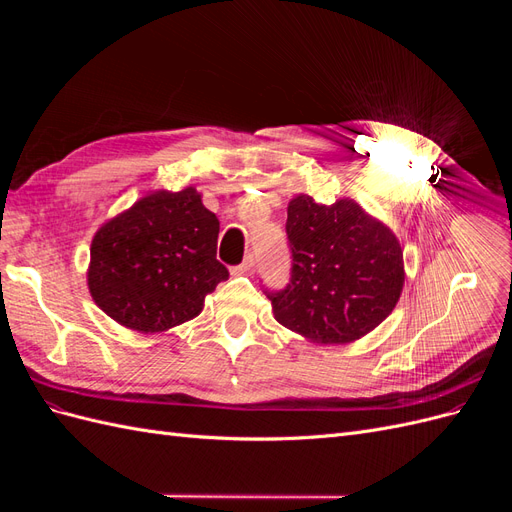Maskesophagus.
Here are the masks:
<instances>
[{
    "label": "esophagus",
    "mask_w": 512,
    "mask_h": 512,
    "mask_svg": "<svg viewBox=\"0 0 512 512\" xmlns=\"http://www.w3.org/2000/svg\"><path fill=\"white\" fill-rule=\"evenodd\" d=\"M254 254H247L245 256V260L241 262L239 267H232V275H245V273H250L252 269H254Z\"/></svg>",
    "instance_id": "obj_1"
}]
</instances>
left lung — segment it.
<instances>
[{
    "label": "left lung",
    "instance_id": "left-lung-1",
    "mask_svg": "<svg viewBox=\"0 0 512 512\" xmlns=\"http://www.w3.org/2000/svg\"><path fill=\"white\" fill-rule=\"evenodd\" d=\"M290 282L265 290L275 320L314 344H350L389 316L404 288V252L393 230L350 198L288 203Z\"/></svg>",
    "mask_w": 512,
    "mask_h": 512
}]
</instances>
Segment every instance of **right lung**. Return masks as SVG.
I'll return each mask as SVG.
<instances>
[{
    "label": "right lung",
    "instance_id": "obj_1",
    "mask_svg": "<svg viewBox=\"0 0 512 512\" xmlns=\"http://www.w3.org/2000/svg\"><path fill=\"white\" fill-rule=\"evenodd\" d=\"M220 222L196 188L158 190L98 228L91 241V299L121 327L162 333L203 312L228 269L215 258Z\"/></svg>",
    "mask_w": 512,
    "mask_h": 512
}]
</instances>
